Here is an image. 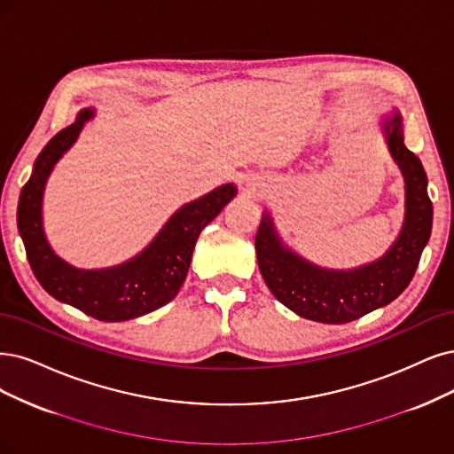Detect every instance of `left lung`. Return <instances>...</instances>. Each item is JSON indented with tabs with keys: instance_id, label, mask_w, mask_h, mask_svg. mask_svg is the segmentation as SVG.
Returning <instances> with one entry per match:
<instances>
[{
	"instance_id": "obj_1",
	"label": "left lung",
	"mask_w": 454,
	"mask_h": 454,
	"mask_svg": "<svg viewBox=\"0 0 454 454\" xmlns=\"http://www.w3.org/2000/svg\"><path fill=\"white\" fill-rule=\"evenodd\" d=\"M385 142L406 181V215L400 236L381 258L356 270L317 267L284 247L270 213L256 231V256L271 294L295 314L322 324H348L389 305L408 288L432 231L427 172L404 145L398 112L381 121Z\"/></svg>"
}]
</instances>
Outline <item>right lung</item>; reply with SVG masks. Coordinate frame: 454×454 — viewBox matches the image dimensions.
<instances>
[{
    "instance_id": "right-lung-1",
    "label": "right lung",
    "mask_w": 454,
    "mask_h": 454,
    "mask_svg": "<svg viewBox=\"0 0 454 454\" xmlns=\"http://www.w3.org/2000/svg\"><path fill=\"white\" fill-rule=\"evenodd\" d=\"M95 112L83 108L76 121L59 130L33 164L16 211L20 238L33 275L61 303L71 305L100 322H125L153 312L177 295L187 278L200 231L238 194L226 183L179 207L140 254L106 270H76L48 245L43 228V192L56 162L76 142Z\"/></svg>"
}]
</instances>
